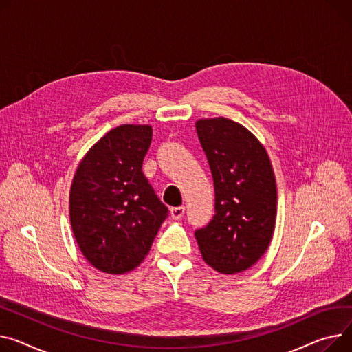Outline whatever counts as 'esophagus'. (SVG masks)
<instances>
[{"mask_svg":"<svg viewBox=\"0 0 352 352\" xmlns=\"http://www.w3.org/2000/svg\"><path fill=\"white\" fill-rule=\"evenodd\" d=\"M184 212H185L184 206H175V208L170 209V214H171L173 219H181L184 217Z\"/></svg>","mask_w":352,"mask_h":352,"instance_id":"esophagus-1","label":"esophagus"}]
</instances>
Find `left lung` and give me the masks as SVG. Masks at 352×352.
Here are the masks:
<instances>
[{
  "instance_id": "left-lung-1",
  "label": "left lung",
  "mask_w": 352,
  "mask_h": 352,
  "mask_svg": "<svg viewBox=\"0 0 352 352\" xmlns=\"http://www.w3.org/2000/svg\"><path fill=\"white\" fill-rule=\"evenodd\" d=\"M215 188V215L195 230L206 265L223 274L252 267L267 250L276 225L277 188L265 146L242 124L195 123Z\"/></svg>"
}]
</instances>
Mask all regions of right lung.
<instances>
[{
  "label": "right lung",
  "instance_id": "right-lung-1",
  "mask_svg": "<svg viewBox=\"0 0 352 352\" xmlns=\"http://www.w3.org/2000/svg\"><path fill=\"white\" fill-rule=\"evenodd\" d=\"M147 124L111 129L85 154L69 192V218L86 261L124 274L144 261L168 209L144 177Z\"/></svg>",
  "mask_w": 352,
  "mask_h": 352
}]
</instances>
